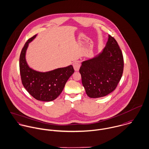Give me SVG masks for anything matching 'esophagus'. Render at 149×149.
<instances>
[{"label": "esophagus", "mask_w": 149, "mask_h": 149, "mask_svg": "<svg viewBox=\"0 0 149 149\" xmlns=\"http://www.w3.org/2000/svg\"><path fill=\"white\" fill-rule=\"evenodd\" d=\"M80 63L79 62H75L73 63V68L75 70V71H78L79 70V69L80 68Z\"/></svg>", "instance_id": "obj_1"}]
</instances>
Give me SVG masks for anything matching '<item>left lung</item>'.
I'll list each match as a JSON object with an SVG mask.
<instances>
[{"instance_id":"1","label":"left lung","mask_w":149,"mask_h":149,"mask_svg":"<svg viewBox=\"0 0 149 149\" xmlns=\"http://www.w3.org/2000/svg\"><path fill=\"white\" fill-rule=\"evenodd\" d=\"M123 55L115 39L109 35L103 51L82 62L79 72L87 95L92 98L104 97L117 87L123 75Z\"/></svg>"}]
</instances>
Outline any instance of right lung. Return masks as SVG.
Segmentation results:
<instances>
[{
    "instance_id": "obj_1",
    "label": "right lung",
    "mask_w": 149,
    "mask_h": 149,
    "mask_svg": "<svg viewBox=\"0 0 149 149\" xmlns=\"http://www.w3.org/2000/svg\"><path fill=\"white\" fill-rule=\"evenodd\" d=\"M36 35L29 39L21 50L19 72L22 85L37 100L49 102L56 99L62 93L69 78L74 72L72 65L47 72H39L30 68L25 60L26 50Z\"/></svg>"
}]
</instances>
